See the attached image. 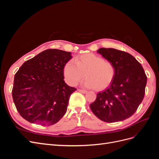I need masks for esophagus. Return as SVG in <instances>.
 Masks as SVG:
<instances>
[{
    "mask_svg": "<svg viewBox=\"0 0 159 159\" xmlns=\"http://www.w3.org/2000/svg\"><path fill=\"white\" fill-rule=\"evenodd\" d=\"M78 91H80V92L82 93H87V91H86V90H84V89H78Z\"/></svg>",
    "mask_w": 159,
    "mask_h": 159,
    "instance_id": "obj_1",
    "label": "esophagus"
}]
</instances>
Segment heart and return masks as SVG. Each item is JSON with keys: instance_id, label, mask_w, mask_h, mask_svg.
Masks as SVG:
<instances>
[{"instance_id": "1", "label": "heart", "mask_w": 159, "mask_h": 159, "mask_svg": "<svg viewBox=\"0 0 159 159\" xmlns=\"http://www.w3.org/2000/svg\"><path fill=\"white\" fill-rule=\"evenodd\" d=\"M64 75L67 84L74 86L82 80L85 87L102 90L112 83L115 75L114 64L109 60L92 53H87L70 60L64 67Z\"/></svg>"}]
</instances>
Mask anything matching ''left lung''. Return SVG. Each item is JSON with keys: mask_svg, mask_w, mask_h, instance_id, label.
<instances>
[{"mask_svg": "<svg viewBox=\"0 0 159 159\" xmlns=\"http://www.w3.org/2000/svg\"><path fill=\"white\" fill-rule=\"evenodd\" d=\"M98 53L114 64L115 75L109 87L97 94L90 108L103 121H123L132 116L144 98L147 81L145 72L127 52L102 48Z\"/></svg>", "mask_w": 159, "mask_h": 159, "instance_id": "left-lung-1", "label": "left lung"}]
</instances>
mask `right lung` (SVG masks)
<instances>
[{
	"mask_svg": "<svg viewBox=\"0 0 159 159\" xmlns=\"http://www.w3.org/2000/svg\"><path fill=\"white\" fill-rule=\"evenodd\" d=\"M71 52L48 49L26 61L14 75L12 95L26 121L52 125L63 117L70 95L77 90L65 83L64 67Z\"/></svg>",
	"mask_w": 159,
	"mask_h": 159,
	"instance_id": "add662e5",
	"label": "right lung"
}]
</instances>
